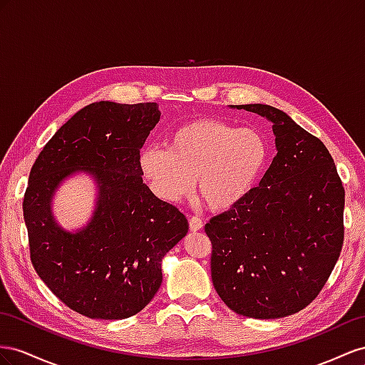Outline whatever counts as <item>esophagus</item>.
<instances>
[{"instance_id": "obj_1", "label": "esophagus", "mask_w": 365, "mask_h": 365, "mask_svg": "<svg viewBox=\"0 0 365 365\" xmlns=\"http://www.w3.org/2000/svg\"><path fill=\"white\" fill-rule=\"evenodd\" d=\"M203 227V220L202 218H199V217H195V215H192V217H190V229L191 231H200V229Z\"/></svg>"}]
</instances>
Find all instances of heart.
<instances>
[{
    "label": "heart",
    "mask_w": 365,
    "mask_h": 365,
    "mask_svg": "<svg viewBox=\"0 0 365 365\" xmlns=\"http://www.w3.org/2000/svg\"><path fill=\"white\" fill-rule=\"evenodd\" d=\"M269 160V143L255 128H237L220 119H197L177 127L166 148L151 145L139 166L155 195L179 202L194 188L215 211L246 199Z\"/></svg>",
    "instance_id": "heart-1"
}]
</instances>
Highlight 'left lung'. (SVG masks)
Segmentation results:
<instances>
[{
  "label": "left lung",
  "instance_id": "left-lung-1",
  "mask_svg": "<svg viewBox=\"0 0 365 365\" xmlns=\"http://www.w3.org/2000/svg\"><path fill=\"white\" fill-rule=\"evenodd\" d=\"M272 122L277 155L246 199L205 225L211 277L235 314L275 319L314 301L344 242V186L318 138L284 111L232 106Z\"/></svg>",
  "mask_w": 365,
  "mask_h": 365
}]
</instances>
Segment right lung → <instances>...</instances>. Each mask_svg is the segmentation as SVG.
I'll list each match as a JSON object with an SVG mask.
<instances>
[{"label":"right lung","mask_w":365,"mask_h":365,"mask_svg":"<svg viewBox=\"0 0 365 365\" xmlns=\"http://www.w3.org/2000/svg\"><path fill=\"white\" fill-rule=\"evenodd\" d=\"M159 120L155 102L90 103L55 133L30 171L23 202L30 259L51 292L84 317L136 315L162 284V258L188 232L186 217L142 180L140 148ZM81 170L96 179L98 200L88 226L68 233L51 200Z\"/></svg>","instance_id":"right-lung-1"}]
</instances>
